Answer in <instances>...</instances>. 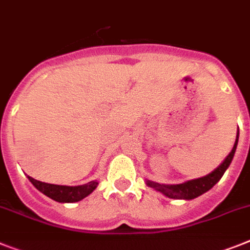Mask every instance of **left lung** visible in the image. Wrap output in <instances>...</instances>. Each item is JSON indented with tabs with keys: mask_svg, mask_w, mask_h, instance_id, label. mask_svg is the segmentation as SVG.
<instances>
[{
	"mask_svg": "<svg viewBox=\"0 0 250 250\" xmlns=\"http://www.w3.org/2000/svg\"><path fill=\"white\" fill-rule=\"evenodd\" d=\"M238 138L239 131L236 133L235 144H234L232 150L230 151V154L226 156L225 160L222 161L221 164L216 167L212 173L207 174V175L202 178H198V179L188 180V182H184V183L180 184H170V186H167V184L155 183V182H151V180H146V184L151 187V188H154L157 192L163 193L164 196L169 197V198H174V200H193V198H196V197L201 196V194L211 189L221 179V177L224 175L229 165L231 164L232 157H234V154H235L236 151V146H238Z\"/></svg>",
	"mask_w": 250,
	"mask_h": 250,
	"instance_id": "1",
	"label": "left lung"
}]
</instances>
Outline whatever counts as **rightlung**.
Listing matches in <instances>:
<instances>
[{"instance_id": "right-lung-1", "label": "right lung", "mask_w": 250, "mask_h": 250, "mask_svg": "<svg viewBox=\"0 0 250 250\" xmlns=\"http://www.w3.org/2000/svg\"><path fill=\"white\" fill-rule=\"evenodd\" d=\"M28 179L30 180L31 184H33L39 192H42L47 197L52 198V200L57 201V202L61 203L79 202V201L83 200L85 197L89 196L90 193L93 192L96 187H98V182H96V180H91V182L83 184V186L70 187L44 183V182H39V180L34 179V178L31 177H28Z\"/></svg>"}]
</instances>
